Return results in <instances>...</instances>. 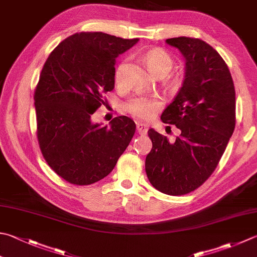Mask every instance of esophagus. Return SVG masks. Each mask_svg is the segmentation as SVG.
<instances>
[{
    "mask_svg": "<svg viewBox=\"0 0 257 257\" xmlns=\"http://www.w3.org/2000/svg\"><path fill=\"white\" fill-rule=\"evenodd\" d=\"M148 127H149V125H148L147 123L137 122V130H138V133H139V134H142V135L147 134V132H148Z\"/></svg>",
    "mask_w": 257,
    "mask_h": 257,
    "instance_id": "obj_1",
    "label": "esophagus"
}]
</instances>
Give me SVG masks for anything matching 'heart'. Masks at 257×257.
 <instances>
[{
    "instance_id": "heart-1",
    "label": "heart",
    "mask_w": 257,
    "mask_h": 257,
    "mask_svg": "<svg viewBox=\"0 0 257 257\" xmlns=\"http://www.w3.org/2000/svg\"><path fill=\"white\" fill-rule=\"evenodd\" d=\"M147 63L154 73L159 71L169 72V70L173 67L172 58L163 50H153V51L148 52ZM125 67H127V63H121L115 72V81L119 84L123 82ZM160 107H162L160 99L157 97H152V95H137V97L130 99L125 104V109L128 110V112L132 113L134 117L144 120L153 118Z\"/></svg>"
}]
</instances>
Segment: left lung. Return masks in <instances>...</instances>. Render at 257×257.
Returning <instances> with one entry per match:
<instances>
[{
    "instance_id": "1",
    "label": "left lung",
    "mask_w": 257,
    "mask_h": 257,
    "mask_svg": "<svg viewBox=\"0 0 257 257\" xmlns=\"http://www.w3.org/2000/svg\"><path fill=\"white\" fill-rule=\"evenodd\" d=\"M186 61L185 79L160 119L175 124V142L148 130L153 148L146 173L156 189L178 196L203 185L217 166L235 129V88L227 64L203 40L167 39Z\"/></svg>"
}]
</instances>
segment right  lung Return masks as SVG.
Returning <instances> with one entry per match:
<instances>
[{"mask_svg":"<svg viewBox=\"0 0 257 257\" xmlns=\"http://www.w3.org/2000/svg\"><path fill=\"white\" fill-rule=\"evenodd\" d=\"M139 39L102 32L67 38L50 53L34 93L38 140L45 162L74 185L99 182L112 172L134 137L136 124L125 115L109 125L92 114L114 88V63Z\"/></svg>","mask_w":257,"mask_h":257,"instance_id":"right-lung-1","label":"right lung"}]
</instances>
